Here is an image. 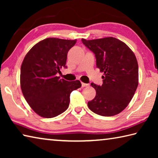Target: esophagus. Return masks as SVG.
Instances as JSON below:
<instances>
[{
    "mask_svg": "<svg viewBox=\"0 0 158 158\" xmlns=\"http://www.w3.org/2000/svg\"><path fill=\"white\" fill-rule=\"evenodd\" d=\"M88 85H89V84H85V83L81 82V86H82L83 88H84V87H86V86H88Z\"/></svg>",
    "mask_w": 158,
    "mask_h": 158,
    "instance_id": "34e87169",
    "label": "esophagus"
}]
</instances>
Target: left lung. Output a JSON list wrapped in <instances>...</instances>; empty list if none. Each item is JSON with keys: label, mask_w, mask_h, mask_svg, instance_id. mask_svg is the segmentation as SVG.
Returning <instances> with one entry per match:
<instances>
[{"label": "left lung", "mask_w": 158, "mask_h": 158, "mask_svg": "<svg viewBox=\"0 0 158 158\" xmlns=\"http://www.w3.org/2000/svg\"><path fill=\"white\" fill-rule=\"evenodd\" d=\"M81 41L94 53L96 65L104 73L103 84L92 83L95 98L88 102L93 112L112 116L124 110L137 90L139 83L138 63L135 53L123 42L115 37Z\"/></svg>", "instance_id": "1"}]
</instances>
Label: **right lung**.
Instances as JSON below:
<instances>
[{
    "mask_svg": "<svg viewBox=\"0 0 158 158\" xmlns=\"http://www.w3.org/2000/svg\"><path fill=\"white\" fill-rule=\"evenodd\" d=\"M77 40L49 37L31 48L21 67L22 93L32 109L39 116L53 118L69 106L70 93L81 86L79 80L68 81L57 73L66 68L68 51Z\"/></svg>",
    "mask_w": 158,
    "mask_h": 158,
    "instance_id": "obj_1",
    "label": "right lung"
}]
</instances>
